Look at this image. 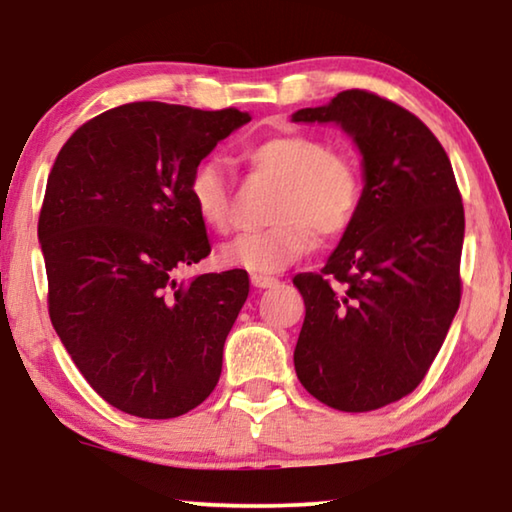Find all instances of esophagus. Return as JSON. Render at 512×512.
I'll return each instance as SVG.
<instances>
[{"mask_svg": "<svg viewBox=\"0 0 512 512\" xmlns=\"http://www.w3.org/2000/svg\"><path fill=\"white\" fill-rule=\"evenodd\" d=\"M251 284H254L256 289H268V286H275V284H277V277H270V275H251Z\"/></svg>", "mask_w": 512, "mask_h": 512, "instance_id": "1", "label": "esophagus"}]
</instances>
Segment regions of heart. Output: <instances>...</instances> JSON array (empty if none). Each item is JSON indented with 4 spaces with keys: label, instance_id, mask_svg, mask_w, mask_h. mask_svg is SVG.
<instances>
[{
    "label": "heart",
    "instance_id": "heart-1",
    "mask_svg": "<svg viewBox=\"0 0 512 512\" xmlns=\"http://www.w3.org/2000/svg\"><path fill=\"white\" fill-rule=\"evenodd\" d=\"M251 172L275 181L268 205V228L240 235L221 249L226 268L254 275L279 272L305 256L321 240H333L352 226L363 200V177L352 156L328 149L312 135H277L244 153ZM188 195L207 228L228 233L233 228V193L223 165L207 158L193 167Z\"/></svg>",
    "mask_w": 512,
    "mask_h": 512
}]
</instances>
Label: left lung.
Masks as SVG:
<instances>
[{
    "label": "left lung",
    "mask_w": 512,
    "mask_h": 512,
    "mask_svg": "<svg viewBox=\"0 0 512 512\" xmlns=\"http://www.w3.org/2000/svg\"><path fill=\"white\" fill-rule=\"evenodd\" d=\"M296 123H338L363 156V200L321 272L293 277L305 300L293 363L328 408L370 412L412 394L461 300L464 205L436 135L401 104L342 90Z\"/></svg>",
    "instance_id": "1"
}]
</instances>
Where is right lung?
I'll use <instances>...</instances> for the list:
<instances>
[{"label":"right lung","mask_w":512,"mask_h":512,"mask_svg":"<svg viewBox=\"0 0 512 512\" xmlns=\"http://www.w3.org/2000/svg\"><path fill=\"white\" fill-rule=\"evenodd\" d=\"M249 121L233 107L121 104L83 123L48 174L39 214L48 314L90 387L128 415H186L219 382L249 275L177 282L174 272L212 251L188 177Z\"/></svg>","instance_id":"obj_1"}]
</instances>
